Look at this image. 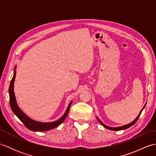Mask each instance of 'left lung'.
<instances>
[{
	"mask_svg": "<svg viewBox=\"0 0 156 156\" xmlns=\"http://www.w3.org/2000/svg\"><path fill=\"white\" fill-rule=\"evenodd\" d=\"M145 105H146V103H145V106L144 107H143V108L141 109V112H140V114H139V115L137 116V117L135 118L134 120L132 121L131 122H130V123H129V124H127V125H122V126H121V127H108V126H107V125H105L103 122H102L100 119H99L97 117V119H98V122H100V123L104 127H105V128H107V129H110V130H113V131H120V130H124V129H127V128H129L130 127H131L132 125H133L135 123V122H136L137 121V119H139V117H140V115H141V112H142V111L144 110V108H145Z\"/></svg>",
	"mask_w": 156,
	"mask_h": 156,
	"instance_id": "1",
	"label": "left lung"
}]
</instances>
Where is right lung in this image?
Masks as SVG:
<instances>
[{"label": "right lung", "mask_w": 156, "mask_h": 156, "mask_svg": "<svg viewBox=\"0 0 156 156\" xmlns=\"http://www.w3.org/2000/svg\"><path fill=\"white\" fill-rule=\"evenodd\" d=\"M16 67V66H15V67L14 74H13V77L12 78L11 82H10V86L9 88L10 105H11L12 112H14V114L20 119V120L25 125V127L31 131H45L50 130V129H52L55 127H57L58 126H59L63 121L65 120L66 117L68 116V114L69 111V107H70V105L72 104V101L69 102V104L68 105V107L67 109H66L64 115L57 121H55L53 122H39V121H36L33 120V119L29 118L27 115H26L24 112H23V111L18 106L17 102H16L15 92H14V82H15V76H16V72H15Z\"/></svg>", "instance_id": "right-lung-1"}]
</instances>
